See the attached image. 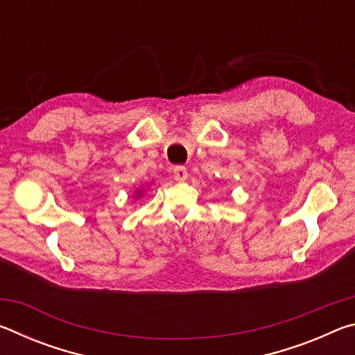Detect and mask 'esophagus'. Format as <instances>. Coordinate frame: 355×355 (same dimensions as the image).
I'll return each instance as SVG.
<instances>
[{
    "mask_svg": "<svg viewBox=\"0 0 355 355\" xmlns=\"http://www.w3.org/2000/svg\"><path fill=\"white\" fill-rule=\"evenodd\" d=\"M172 175L177 182H184V180L188 178V171H186L184 166H175L172 169Z\"/></svg>",
    "mask_w": 355,
    "mask_h": 355,
    "instance_id": "esophagus-1",
    "label": "esophagus"
}]
</instances>
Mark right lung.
<instances>
[{
    "label": "right lung",
    "mask_w": 355,
    "mask_h": 355,
    "mask_svg": "<svg viewBox=\"0 0 355 355\" xmlns=\"http://www.w3.org/2000/svg\"><path fill=\"white\" fill-rule=\"evenodd\" d=\"M137 196H141V191H137Z\"/></svg>",
    "instance_id": "right-lung-1"
}]
</instances>
